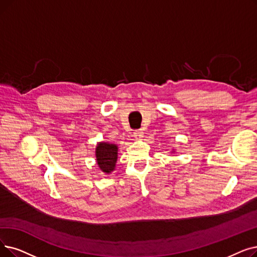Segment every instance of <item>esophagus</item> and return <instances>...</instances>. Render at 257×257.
Segmentation results:
<instances>
[{
    "instance_id": "1",
    "label": "esophagus",
    "mask_w": 257,
    "mask_h": 257,
    "mask_svg": "<svg viewBox=\"0 0 257 257\" xmlns=\"http://www.w3.org/2000/svg\"><path fill=\"white\" fill-rule=\"evenodd\" d=\"M133 137H135V139L137 141H140V140H143L144 138V132L142 130H136L135 132H133Z\"/></svg>"
}]
</instances>
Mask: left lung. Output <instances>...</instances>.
I'll return each instance as SVG.
<instances>
[{
    "label": "left lung",
    "instance_id": "8db88e82",
    "mask_svg": "<svg viewBox=\"0 0 257 257\" xmlns=\"http://www.w3.org/2000/svg\"><path fill=\"white\" fill-rule=\"evenodd\" d=\"M171 152H172V153H174V152H175V150H174V149H173V150H172V151H171Z\"/></svg>",
    "mask_w": 257,
    "mask_h": 257
}]
</instances>
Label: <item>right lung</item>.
I'll list each match as a JSON object with an SVG mask.
<instances>
[{"label": "right lung", "mask_w": 257, "mask_h": 257, "mask_svg": "<svg viewBox=\"0 0 257 257\" xmlns=\"http://www.w3.org/2000/svg\"><path fill=\"white\" fill-rule=\"evenodd\" d=\"M118 146L113 143L99 142L95 147V161L101 171L107 175L115 170Z\"/></svg>", "instance_id": "obj_1"}]
</instances>
